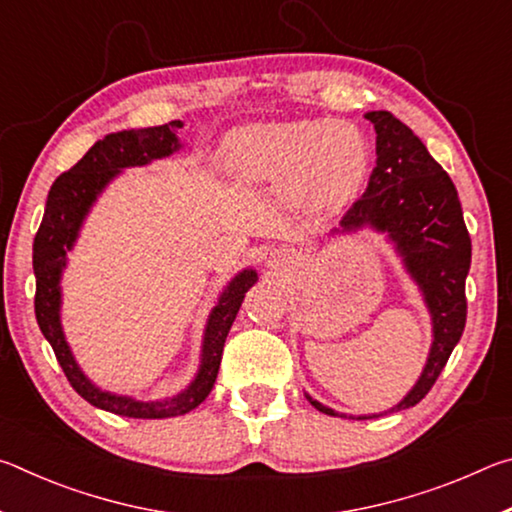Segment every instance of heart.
Masks as SVG:
<instances>
[{
  "label": "heart",
  "mask_w": 512,
  "mask_h": 512,
  "mask_svg": "<svg viewBox=\"0 0 512 512\" xmlns=\"http://www.w3.org/2000/svg\"><path fill=\"white\" fill-rule=\"evenodd\" d=\"M228 158L248 183L296 185L314 207L336 212L368 176V144L336 119H298L244 128L230 137Z\"/></svg>",
  "instance_id": "obj_1"
}]
</instances>
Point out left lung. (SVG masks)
<instances>
[{
	"mask_svg": "<svg viewBox=\"0 0 512 512\" xmlns=\"http://www.w3.org/2000/svg\"><path fill=\"white\" fill-rule=\"evenodd\" d=\"M366 119L377 131V164L366 194L343 214L341 228L352 230L370 223L377 230H386L420 284L433 316L429 361L413 391L393 409L400 411L415 406L431 391L449 354L461 341L472 241L452 178L431 158L420 137L386 110L368 112ZM309 402L320 413L339 415L311 397Z\"/></svg>",
	"mask_w": 512,
	"mask_h": 512,
	"instance_id": "obj_1",
	"label": "left lung"
}]
</instances>
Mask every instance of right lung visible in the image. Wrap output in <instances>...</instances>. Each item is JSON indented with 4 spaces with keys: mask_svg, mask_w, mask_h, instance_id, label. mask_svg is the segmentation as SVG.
<instances>
[{
    "mask_svg": "<svg viewBox=\"0 0 512 512\" xmlns=\"http://www.w3.org/2000/svg\"><path fill=\"white\" fill-rule=\"evenodd\" d=\"M183 126V121H169L162 126L140 128V131L112 133L99 140L72 169L60 173L54 180L47 196L45 216H42L36 239H33V273H36V302L33 305H36V318L42 334L54 348L60 368H63L74 391L97 409L126 415V418H176V415L196 409L210 395L216 375H219L225 336L235 323L237 311L244 302V293L257 282L255 271L239 273L230 282V287L225 289L219 305L214 307L210 320H207L201 370H198L192 386L171 400L135 402L131 397L99 391L76 366L72 352L67 348L58 320V280L65 266L67 250L72 248L76 235H79L85 212L90 210L101 189L108 185V180L117 176L121 169L137 167V164H146L176 151L180 146L176 133Z\"/></svg>",
    "mask_w": 512,
    "mask_h": 512,
    "instance_id": "1",
    "label": "right lung"
}]
</instances>
